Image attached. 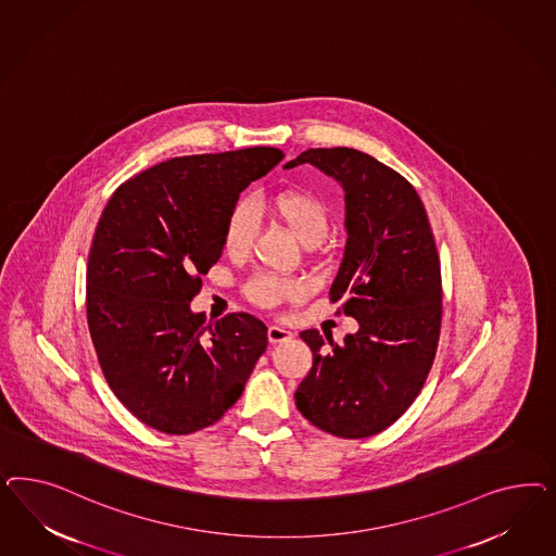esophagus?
Returning <instances> with one entry per match:
<instances>
[{
  "instance_id": "1",
  "label": "esophagus",
  "mask_w": 556,
  "mask_h": 556,
  "mask_svg": "<svg viewBox=\"0 0 556 556\" xmlns=\"http://www.w3.org/2000/svg\"><path fill=\"white\" fill-rule=\"evenodd\" d=\"M267 337H269L270 344H279V342H286L289 338H293V334L286 330L283 326L273 324V326H269V330H267Z\"/></svg>"
}]
</instances>
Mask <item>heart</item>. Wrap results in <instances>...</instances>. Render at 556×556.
I'll return each instance as SVG.
<instances>
[{"label":"heart","mask_w":556,"mask_h":556,"mask_svg":"<svg viewBox=\"0 0 556 556\" xmlns=\"http://www.w3.org/2000/svg\"><path fill=\"white\" fill-rule=\"evenodd\" d=\"M270 212L291 235L305 247L318 244L330 228L328 203L307 189H286L270 198ZM258 230V210L251 198H240L232 203L224 219L222 244L230 256H244L253 249ZM305 286L298 279H279L270 275H258L247 286V295L261 307H273L277 303L300 300Z\"/></svg>","instance_id":"1"}]
</instances>
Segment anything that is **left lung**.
I'll return each instance as SVG.
<instances>
[{
    "label": "left lung",
    "mask_w": 556,
    "mask_h": 556,
    "mask_svg": "<svg viewBox=\"0 0 556 556\" xmlns=\"http://www.w3.org/2000/svg\"><path fill=\"white\" fill-rule=\"evenodd\" d=\"M303 163L344 189L349 238L330 302H342L358 332L334 344L330 334L303 330L314 365L295 405L328 434L372 437L414 404L434 363L442 320L437 242L416 189L370 154L309 149L286 167Z\"/></svg>",
    "instance_id": "obj_1"
}]
</instances>
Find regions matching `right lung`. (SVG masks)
<instances>
[{
	"mask_svg": "<svg viewBox=\"0 0 556 556\" xmlns=\"http://www.w3.org/2000/svg\"><path fill=\"white\" fill-rule=\"evenodd\" d=\"M281 159L270 147L177 156L122 184L101 212L87 263L89 334L108 386L159 432L216 424L267 349V326L251 314L205 324L189 302L222 256L232 203Z\"/></svg>",
	"mask_w": 556,
	"mask_h": 556,
	"instance_id": "add662e5",
	"label": "right lung"
}]
</instances>
